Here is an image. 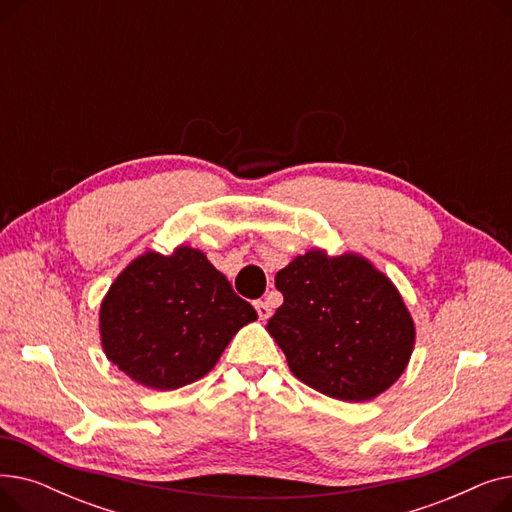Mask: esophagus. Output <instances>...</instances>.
I'll return each mask as SVG.
<instances>
[{
	"label": "esophagus",
	"mask_w": 512,
	"mask_h": 512,
	"mask_svg": "<svg viewBox=\"0 0 512 512\" xmlns=\"http://www.w3.org/2000/svg\"><path fill=\"white\" fill-rule=\"evenodd\" d=\"M255 309H257L259 319H263V321L272 315V307H270V303H267V301H255Z\"/></svg>",
	"instance_id": "34e87169"
}]
</instances>
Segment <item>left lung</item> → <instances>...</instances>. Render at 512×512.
Wrapping results in <instances>:
<instances>
[{
  "instance_id": "left-lung-1",
  "label": "left lung",
  "mask_w": 512,
  "mask_h": 512,
  "mask_svg": "<svg viewBox=\"0 0 512 512\" xmlns=\"http://www.w3.org/2000/svg\"><path fill=\"white\" fill-rule=\"evenodd\" d=\"M284 303L267 332L290 371L346 402L386 392L407 369L415 324L392 280L357 253L311 249L276 274Z\"/></svg>"
}]
</instances>
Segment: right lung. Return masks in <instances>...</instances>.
<instances>
[{
    "instance_id": "right-lung-1",
    "label": "right lung",
    "mask_w": 512,
    "mask_h": 512,
    "mask_svg": "<svg viewBox=\"0 0 512 512\" xmlns=\"http://www.w3.org/2000/svg\"><path fill=\"white\" fill-rule=\"evenodd\" d=\"M257 319L205 253L180 245L130 261L99 309L105 357L151 390L201 380L234 334Z\"/></svg>"
}]
</instances>
